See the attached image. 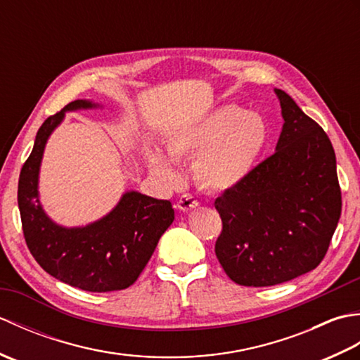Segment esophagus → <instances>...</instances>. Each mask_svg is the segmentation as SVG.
I'll return each mask as SVG.
<instances>
[{
	"instance_id": "34e87169",
	"label": "esophagus",
	"mask_w": 360,
	"mask_h": 360,
	"mask_svg": "<svg viewBox=\"0 0 360 360\" xmlns=\"http://www.w3.org/2000/svg\"><path fill=\"white\" fill-rule=\"evenodd\" d=\"M176 205H178V209L184 210V212H188V210H193V209L198 207V200H196L195 196L186 193V195H182L179 198L178 204H176Z\"/></svg>"
}]
</instances>
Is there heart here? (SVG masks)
Wrapping results in <instances>:
<instances>
[{"label": "heart", "mask_w": 360, "mask_h": 360, "mask_svg": "<svg viewBox=\"0 0 360 360\" xmlns=\"http://www.w3.org/2000/svg\"><path fill=\"white\" fill-rule=\"evenodd\" d=\"M267 142V128L257 114H244L226 105L192 127L172 134L167 151L173 159L196 158L195 179L213 192H223L246 178ZM151 170L174 182L179 178L173 162L159 150L147 153Z\"/></svg>", "instance_id": "heart-1"}]
</instances>
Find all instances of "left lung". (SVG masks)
Returning a JSON list of instances; mask_svg holds the SVG:
<instances>
[{
  "label": "left lung",
  "mask_w": 360,
  "mask_h": 360,
  "mask_svg": "<svg viewBox=\"0 0 360 360\" xmlns=\"http://www.w3.org/2000/svg\"><path fill=\"white\" fill-rule=\"evenodd\" d=\"M277 151L215 200L223 231L215 254L241 286H274L322 263L342 212L330 137L285 91Z\"/></svg>",
  "instance_id": "obj_1"
}]
</instances>
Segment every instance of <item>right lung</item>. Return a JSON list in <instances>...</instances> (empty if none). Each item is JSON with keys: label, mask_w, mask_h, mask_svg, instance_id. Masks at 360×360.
Masks as SVG:
<instances>
[{"label": "right lung", "mask_w": 360, "mask_h": 360, "mask_svg": "<svg viewBox=\"0 0 360 360\" xmlns=\"http://www.w3.org/2000/svg\"><path fill=\"white\" fill-rule=\"evenodd\" d=\"M93 106L88 101H74L43 122L21 168L18 207L27 248L46 272L74 288L110 292L127 289L137 280L173 223L174 210L167 200L128 192L111 213L85 227L65 229L46 217L37 192L46 141L65 111Z\"/></svg>", "instance_id": "add662e5"}]
</instances>
